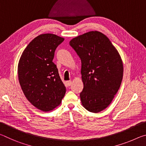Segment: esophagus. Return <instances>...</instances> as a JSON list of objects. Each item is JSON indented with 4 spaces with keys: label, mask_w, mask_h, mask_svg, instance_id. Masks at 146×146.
<instances>
[{
    "label": "esophagus",
    "mask_w": 146,
    "mask_h": 146,
    "mask_svg": "<svg viewBox=\"0 0 146 146\" xmlns=\"http://www.w3.org/2000/svg\"><path fill=\"white\" fill-rule=\"evenodd\" d=\"M66 83H67V85L68 86H70L71 84H72V82H71V81H68Z\"/></svg>",
    "instance_id": "1"
}]
</instances>
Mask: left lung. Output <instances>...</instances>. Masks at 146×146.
<instances>
[{
  "mask_svg": "<svg viewBox=\"0 0 146 146\" xmlns=\"http://www.w3.org/2000/svg\"><path fill=\"white\" fill-rule=\"evenodd\" d=\"M70 44L82 62V104L90 112L102 111L112 102L122 82L123 68L119 53L110 39L97 31L76 36Z\"/></svg>",
  "mask_w": 146,
  "mask_h": 146,
  "instance_id": "obj_1",
  "label": "left lung"
}]
</instances>
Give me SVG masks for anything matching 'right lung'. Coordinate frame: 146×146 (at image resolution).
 I'll return each instance as SVG.
<instances>
[{"mask_svg":"<svg viewBox=\"0 0 146 146\" xmlns=\"http://www.w3.org/2000/svg\"><path fill=\"white\" fill-rule=\"evenodd\" d=\"M64 38L51 33L42 34L30 42L18 64L20 85L32 105L49 111L60 104L66 93L53 59L55 51Z\"/></svg>","mask_w":146,"mask_h":146,"instance_id":"1","label":"right lung"}]
</instances>
